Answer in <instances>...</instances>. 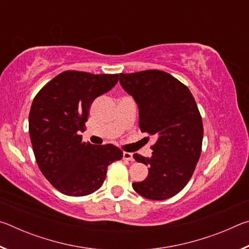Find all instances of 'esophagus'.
I'll return each mask as SVG.
<instances>
[{
  "label": "esophagus",
  "instance_id": "34e87169",
  "mask_svg": "<svg viewBox=\"0 0 249 249\" xmlns=\"http://www.w3.org/2000/svg\"><path fill=\"white\" fill-rule=\"evenodd\" d=\"M123 158L125 160H129V161H133V160H134L133 154L132 153H128V151H124V153H123Z\"/></svg>",
  "mask_w": 249,
  "mask_h": 249
}]
</instances>
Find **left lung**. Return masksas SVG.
<instances>
[{
	"mask_svg": "<svg viewBox=\"0 0 249 249\" xmlns=\"http://www.w3.org/2000/svg\"><path fill=\"white\" fill-rule=\"evenodd\" d=\"M120 82L138 104L142 133L156 138L150 158L133 156L149 166L148 177L134 182V190L149 200L169 199L187 185L201 155L203 124L196 100L161 70L120 73Z\"/></svg>",
	"mask_w": 249,
	"mask_h": 249,
	"instance_id": "obj_1",
	"label": "left lung"
}]
</instances>
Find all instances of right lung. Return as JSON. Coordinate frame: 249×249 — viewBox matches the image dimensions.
<instances>
[{
  "instance_id": "add662e5",
  "label": "right lung",
  "mask_w": 249,
  "mask_h": 249,
  "mask_svg": "<svg viewBox=\"0 0 249 249\" xmlns=\"http://www.w3.org/2000/svg\"><path fill=\"white\" fill-rule=\"evenodd\" d=\"M119 74H92L68 70L45 84L32 103L29 136L37 165L53 187L70 196L101 188L107 166L123 158L112 144L82 142L91 104L119 81Z\"/></svg>"
}]
</instances>
